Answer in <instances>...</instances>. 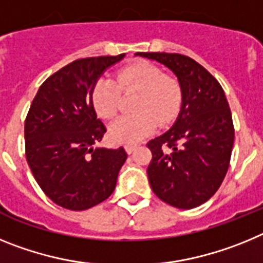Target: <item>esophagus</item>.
<instances>
[{
  "instance_id": "obj_1",
  "label": "esophagus",
  "mask_w": 263,
  "mask_h": 263,
  "mask_svg": "<svg viewBox=\"0 0 263 263\" xmlns=\"http://www.w3.org/2000/svg\"><path fill=\"white\" fill-rule=\"evenodd\" d=\"M136 148H137V143H126V145H125V150H126L127 154H132Z\"/></svg>"
}]
</instances>
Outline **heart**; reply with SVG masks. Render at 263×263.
<instances>
[{
    "instance_id": "heart-1",
    "label": "heart",
    "mask_w": 263,
    "mask_h": 263,
    "mask_svg": "<svg viewBox=\"0 0 263 263\" xmlns=\"http://www.w3.org/2000/svg\"><path fill=\"white\" fill-rule=\"evenodd\" d=\"M121 89L138 90L133 109L134 115L122 116L109 126V137L117 143H136L167 124L178 115L182 92L174 79L164 76L159 67L142 62L120 72L117 80L103 76L92 90V103L100 117L110 120L117 115L121 103Z\"/></svg>"
}]
</instances>
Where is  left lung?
Wrapping results in <instances>:
<instances>
[{
    "label": "left lung",
    "mask_w": 263,
    "mask_h": 263,
    "mask_svg": "<svg viewBox=\"0 0 263 263\" xmlns=\"http://www.w3.org/2000/svg\"><path fill=\"white\" fill-rule=\"evenodd\" d=\"M176 76L182 105L166 133L152 139L147 178L160 200L179 210L201 205L227 175L234 129L229 104L218 81L203 66L180 53L137 52Z\"/></svg>",
    "instance_id": "1"
}]
</instances>
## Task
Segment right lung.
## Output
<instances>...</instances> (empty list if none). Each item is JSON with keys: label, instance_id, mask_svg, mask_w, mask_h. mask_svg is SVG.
Returning <instances> with one entry per match:
<instances>
[{"label": "right lung", "instance_id": "right-lung-1", "mask_svg": "<svg viewBox=\"0 0 263 263\" xmlns=\"http://www.w3.org/2000/svg\"><path fill=\"white\" fill-rule=\"evenodd\" d=\"M117 57L69 63L41 85L25 122L26 159L51 200L84 211L108 199L127 154L124 147H95L106 132L97 118L92 90Z\"/></svg>", "mask_w": 263, "mask_h": 263}]
</instances>
